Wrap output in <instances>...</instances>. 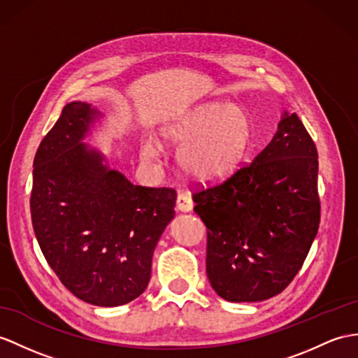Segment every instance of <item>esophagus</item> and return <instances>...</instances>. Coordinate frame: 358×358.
Returning <instances> with one entry per match:
<instances>
[{"instance_id": "1", "label": "esophagus", "mask_w": 358, "mask_h": 358, "mask_svg": "<svg viewBox=\"0 0 358 358\" xmlns=\"http://www.w3.org/2000/svg\"><path fill=\"white\" fill-rule=\"evenodd\" d=\"M193 200H191L189 194L187 193H179L178 197H176V206L179 211H184V213H188L193 209Z\"/></svg>"}]
</instances>
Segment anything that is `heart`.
<instances>
[{"label":"heart","instance_id":"obj_1","mask_svg":"<svg viewBox=\"0 0 358 358\" xmlns=\"http://www.w3.org/2000/svg\"><path fill=\"white\" fill-rule=\"evenodd\" d=\"M164 136L180 147L179 164L185 173L211 182L228 176L245 159L252 141V121L245 109L214 101L187 113ZM143 156L156 158V147L145 143Z\"/></svg>","mask_w":358,"mask_h":358}]
</instances>
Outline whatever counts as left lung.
Here are the masks:
<instances>
[{"instance_id": "1", "label": "left lung", "mask_w": 358, "mask_h": 358, "mask_svg": "<svg viewBox=\"0 0 358 358\" xmlns=\"http://www.w3.org/2000/svg\"><path fill=\"white\" fill-rule=\"evenodd\" d=\"M317 149L296 113L252 162L219 184L193 185L206 226V275L229 302L281 293L298 275L320 223Z\"/></svg>"}]
</instances>
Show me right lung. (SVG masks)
<instances>
[{
	"instance_id": "1",
	"label": "right lung",
	"mask_w": 358,
	"mask_h": 358,
	"mask_svg": "<svg viewBox=\"0 0 358 358\" xmlns=\"http://www.w3.org/2000/svg\"><path fill=\"white\" fill-rule=\"evenodd\" d=\"M95 110L73 101L33 161L30 211L48 266L78 299L117 307L150 281L152 257L174 217L176 189L134 185L82 139Z\"/></svg>"
}]
</instances>
